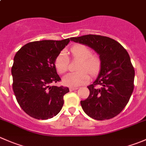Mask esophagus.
Returning a JSON list of instances; mask_svg holds the SVG:
<instances>
[{
	"label": "esophagus",
	"instance_id": "34e87169",
	"mask_svg": "<svg viewBox=\"0 0 146 146\" xmlns=\"http://www.w3.org/2000/svg\"><path fill=\"white\" fill-rule=\"evenodd\" d=\"M78 88H73V87H70V88H69L70 91H74V90H78Z\"/></svg>",
	"mask_w": 146,
	"mask_h": 146
}]
</instances>
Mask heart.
<instances>
[{"instance_id": "1", "label": "heart", "mask_w": 146, "mask_h": 146, "mask_svg": "<svg viewBox=\"0 0 146 146\" xmlns=\"http://www.w3.org/2000/svg\"><path fill=\"white\" fill-rule=\"evenodd\" d=\"M70 54L74 59L80 60L78 66L79 71L66 74L63 78L65 85L69 87H77L83 85L90 80L91 76H95L100 71L102 60L98 54H92L89 46L85 44H75L70 48ZM70 58L66 50L59 53L55 60V66L60 74H64L68 69Z\"/></svg>"}]
</instances>
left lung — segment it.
Instances as JSON below:
<instances>
[{
  "mask_svg": "<svg viewBox=\"0 0 146 146\" xmlns=\"http://www.w3.org/2000/svg\"><path fill=\"white\" fill-rule=\"evenodd\" d=\"M70 40L92 48L102 60L99 76L88 86L90 95L80 101L82 110L96 120L116 117L129 102L134 88L135 71L127 51L114 39L101 35H84Z\"/></svg>",
  "mask_w": 146,
  "mask_h": 146,
  "instance_id": "1",
  "label": "left lung"
}]
</instances>
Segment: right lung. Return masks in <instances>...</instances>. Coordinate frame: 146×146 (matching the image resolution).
Segmentation results:
<instances>
[{
	"instance_id": "right-lung-1",
	"label": "right lung",
	"mask_w": 146,
	"mask_h": 146,
	"mask_svg": "<svg viewBox=\"0 0 146 146\" xmlns=\"http://www.w3.org/2000/svg\"><path fill=\"white\" fill-rule=\"evenodd\" d=\"M70 39L29 42L15 56L11 69L13 92L20 107L33 118L51 119L62 109L68 88L51 85L61 80L55 60Z\"/></svg>"
}]
</instances>
